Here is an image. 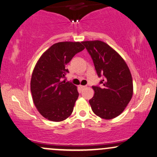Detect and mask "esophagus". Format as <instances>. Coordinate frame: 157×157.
<instances>
[{
	"instance_id": "34e87169",
	"label": "esophagus",
	"mask_w": 157,
	"mask_h": 157,
	"mask_svg": "<svg viewBox=\"0 0 157 157\" xmlns=\"http://www.w3.org/2000/svg\"><path fill=\"white\" fill-rule=\"evenodd\" d=\"M86 86H79V88H80V89H83V88H86Z\"/></svg>"
}]
</instances>
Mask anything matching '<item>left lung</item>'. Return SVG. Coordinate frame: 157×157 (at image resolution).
<instances>
[{"mask_svg": "<svg viewBox=\"0 0 157 157\" xmlns=\"http://www.w3.org/2000/svg\"><path fill=\"white\" fill-rule=\"evenodd\" d=\"M82 44L93 60L100 86H93L94 96L89 100L92 110L104 119H112L121 113L133 94L132 77L129 67L116 51L101 41Z\"/></svg>", "mask_w": 157, "mask_h": 157, "instance_id": "obj_1", "label": "left lung"}]
</instances>
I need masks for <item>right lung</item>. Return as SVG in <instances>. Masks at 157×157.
<instances>
[{
  "label": "right lung",
  "instance_id": "obj_1",
  "mask_svg": "<svg viewBox=\"0 0 157 157\" xmlns=\"http://www.w3.org/2000/svg\"><path fill=\"white\" fill-rule=\"evenodd\" d=\"M85 48L80 42H58L45 51L36 64L31 80L33 101L40 114L52 121H62L72 113L79 93L76 86L62 80L66 65Z\"/></svg>",
  "mask_w": 157,
  "mask_h": 157
}]
</instances>
